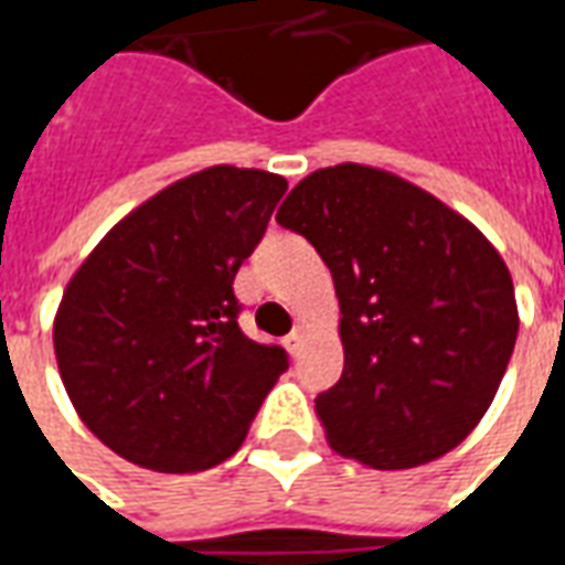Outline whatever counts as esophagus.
Masks as SVG:
<instances>
[{"instance_id":"1","label":"esophagus","mask_w":565,"mask_h":565,"mask_svg":"<svg viewBox=\"0 0 565 565\" xmlns=\"http://www.w3.org/2000/svg\"><path fill=\"white\" fill-rule=\"evenodd\" d=\"M303 343H307V328L295 326V328H291L289 338H286V350H289V353L298 359V355L303 353Z\"/></svg>"}]
</instances>
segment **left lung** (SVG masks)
<instances>
[{
  "label": "left lung",
  "mask_w": 565,
  "mask_h": 565,
  "mask_svg": "<svg viewBox=\"0 0 565 565\" xmlns=\"http://www.w3.org/2000/svg\"><path fill=\"white\" fill-rule=\"evenodd\" d=\"M276 222L313 243L338 291L343 374L316 398L331 447L371 468L454 450L518 340L502 255L429 191L362 163L307 175Z\"/></svg>",
  "instance_id": "left-lung-1"
}]
</instances>
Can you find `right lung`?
Masks as SVG:
<instances>
[{
  "label": "right lung",
  "instance_id": "obj_1",
  "mask_svg": "<svg viewBox=\"0 0 565 565\" xmlns=\"http://www.w3.org/2000/svg\"><path fill=\"white\" fill-rule=\"evenodd\" d=\"M286 179L210 167L115 225L63 291L60 377L84 426L151 471H203L237 454L289 367L243 334L239 264L262 243Z\"/></svg>",
  "mask_w": 565,
  "mask_h": 565
}]
</instances>
